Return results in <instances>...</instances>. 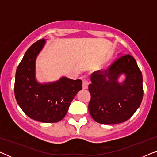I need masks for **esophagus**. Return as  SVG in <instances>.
Listing matches in <instances>:
<instances>
[{"label":"esophagus","mask_w":157,"mask_h":157,"mask_svg":"<svg viewBox=\"0 0 157 157\" xmlns=\"http://www.w3.org/2000/svg\"><path fill=\"white\" fill-rule=\"evenodd\" d=\"M83 85H82V87H83V89H87L88 87H89V82H88V81L85 78H83Z\"/></svg>","instance_id":"1"}]
</instances>
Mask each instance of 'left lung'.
I'll return each instance as SVG.
<instances>
[{"mask_svg":"<svg viewBox=\"0 0 157 157\" xmlns=\"http://www.w3.org/2000/svg\"><path fill=\"white\" fill-rule=\"evenodd\" d=\"M122 75L124 79L119 82ZM89 86V111L94 121L116 124L130 119L143 98V78L136 60L125 55L106 71H96Z\"/></svg>","mask_w":157,"mask_h":157,"instance_id":"1","label":"left lung"}]
</instances>
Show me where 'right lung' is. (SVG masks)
<instances>
[{"label":"right lung","mask_w":157,"mask_h":157,"mask_svg":"<svg viewBox=\"0 0 157 157\" xmlns=\"http://www.w3.org/2000/svg\"><path fill=\"white\" fill-rule=\"evenodd\" d=\"M46 40L34 43L25 53L16 70L14 93L18 106L28 117L44 123H55L66 116L74 96L82 89V81L62 76L53 82H38L36 62Z\"/></svg>","instance_id":"right-lung-1"}]
</instances>
